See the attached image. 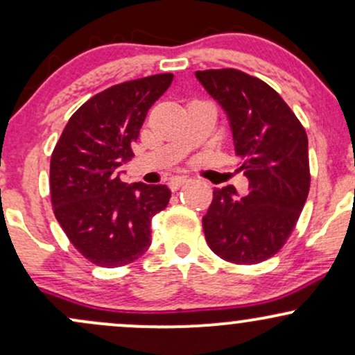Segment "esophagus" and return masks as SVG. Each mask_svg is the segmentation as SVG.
<instances>
[{
    "mask_svg": "<svg viewBox=\"0 0 355 355\" xmlns=\"http://www.w3.org/2000/svg\"><path fill=\"white\" fill-rule=\"evenodd\" d=\"M187 180H189V178L183 177V175H180V177H172V178H170V180H168V187H170V189H172V190H177L178 187H182L183 183H185Z\"/></svg>",
    "mask_w": 355,
    "mask_h": 355,
    "instance_id": "obj_1",
    "label": "esophagus"
}]
</instances>
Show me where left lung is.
Listing matches in <instances>:
<instances>
[{
    "instance_id": "8db88e82",
    "label": "left lung",
    "mask_w": 355,
    "mask_h": 355,
    "mask_svg": "<svg viewBox=\"0 0 355 355\" xmlns=\"http://www.w3.org/2000/svg\"><path fill=\"white\" fill-rule=\"evenodd\" d=\"M195 76L225 112L248 180L245 195L234 185L214 190L202 220L207 243L227 262L259 263L282 248L307 200V133L266 81L232 68Z\"/></svg>"
}]
</instances>
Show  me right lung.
I'll return each mask as SVG.
<instances>
[{
  "instance_id": "right-lung-1",
  "label": "right lung",
  "mask_w": 355,
  "mask_h": 355,
  "mask_svg": "<svg viewBox=\"0 0 355 355\" xmlns=\"http://www.w3.org/2000/svg\"><path fill=\"white\" fill-rule=\"evenodd\" d=\"M172 73L125 81L73 113L51 155L55 217L85 259L100 267L135 262L152 243L150 222L168 205L166 185L121 182L146 113L172 83Z\"/></svg>"
}]
</instances>
